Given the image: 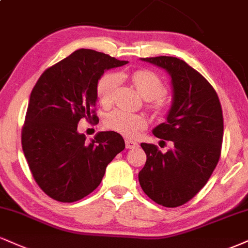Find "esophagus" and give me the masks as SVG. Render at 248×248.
Instances as JSON below:
<instances>
[{
	"instance_id": "34e87169",
	"label": "esophagus",
	"mask_w": 248,
	"mask_h": 248,
	"mask_svg": "<svg viewBox=\"0 0 248 248\" xmlns=\"http://www.w3.org/2000/svg\"><path fill=\"white\" fill-rule=\"evenodd\" d=\"M139 147V143L134 142L132 140H126V148L129 149V150H133V149H136Z\"/></svg>"
}]
</instances>
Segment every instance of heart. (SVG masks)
I'll return each instance as SVG.
<instances>
[{
    "mask_svg": "<svg viewBox=\"0 0 248 248\" xmlns=\"http://www.w3.org/2000/svg\"><path fill=\"white\" fill-rule=\"evenodd\" d=\"M121 77L119 74L108 73L105 74L97 84V97L98 100L104 106L109 105L113 101L118 86L120 84ZM132 80L139 93L153 103V108L159 111L163 107V101L160 98L165 94L166 88L162 79L156 74L150 70L141 69L133 73ZM105 124L107 128L121 134V135L133 139L139 134L140 130L147 127L148 121L143 115L133 114V113L115 109L106 115Z\"/></svg>",
    "mask_w": 248,
    "mask_h": 248,
    "instance_id": "1",
    "label": "heart"
}]
</instances>
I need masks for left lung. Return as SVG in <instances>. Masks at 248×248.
I'll return each mask as SVG.
<instances>
[{
    "label": "left lung",
    "mask_w": 248,
    "mask_h": 248,
    "mask_svg": "<svg viewBox=\"0 0 248 248\" xmlns=\"http://www.w3.org/2000/svg\"><path fill=\"white\" fill-rule=\"evenodd\" d=\"M171 76L173 98L166 121L153 130L174 148L163 154L156 145L141 143L147 155L139 173L143 192L156 203L175 208L204 187L220 157L223 113L210 83L186 62L173 56L141 59Z\"/></svg>",
    "instance_id": "1"
}]
</instances>
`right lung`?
Returning a JSON list of instances; mask_svg holds the SVG:
<instances>
[{"instance_id": "1", "label": "right lung", "mask_w": 248, "mask_h": 248, "mask_svg": "<svg viewBox=\"0 0 248 248\" xmlns=\"http://www.w3.org/2000/svg\"><path fill=\"white\" fill-rule=\"evenodd\" d=\"M128 63L80 48L46 69L30 95L22 147L35 183L49 198L75 202L99 186L106 168L124 149L115 132L90 142L77 132L80 119L94 121L97 84L104 71Z\"/></svg>"}]
</instances>
